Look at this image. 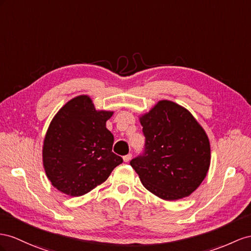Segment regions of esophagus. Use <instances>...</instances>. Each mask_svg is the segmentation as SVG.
<instances>
[{"instance_id": "obj_1", "label": "esophagus", "mask_w": 251, "mask_h": 251, "mask_svg": "<svg viewBox=\"0 0 251 251\" xmlns=\"http://www.w3.org/2000/svg\"><path fill=\"white\" fill-rule=\"evenodd\" d=\"M131 157H132V155H131V153H128V155L124 156V157H123V160H124V162H128V161H129V160L131 159Z\"/></svg>"}]
</instances>
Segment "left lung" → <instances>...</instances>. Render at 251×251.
<instances>
[{"label":"left lung","mask_w":251,"mask_h":251,"mask_svg":"<svg viewBox=\"0 0 251 251\" xmlns=\"http://www.w3.org/2000/svg\"><path fill=\"white\" fill-rule=\"evenodd\" d=\"M139 120L145 151L130 165L144 188L164 201L190 196L210 168V141L204 129L188 109L168 100H159Z\"/></svg>","instance_id":"8db88e82"}]
</instances>
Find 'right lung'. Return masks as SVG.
Instances as JSON below:
<instances>
[{
    "instance_id": "1",
    "label": "right lung",
    "mask_w": 251,
    "mask_h": 251,
    "mask_svg": "<svg viewBox=\"0 0 251 251\" xmlns=\"http://www.w3.org/2000/svg\"><path fill=\"white\" fill-rule=\"evenodd\" d=\"M112 114L96 110L88 95L70 100L55 114L42 147L43 168L54 188L72 197L85 195L123 162L112 152L113 134L106 128Z\"/></svg>"
}]
</instances>
